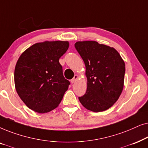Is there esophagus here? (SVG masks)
<instances>
[{"label": "esophagus", "mask_w": 148, "mask_h": 148, "mask_svg": "<svg viewBox=\"0 0 148 148\" xmlns=\"http://www.w3.org/2000/svg\"><path fill=\"white\" fill-rule=\"evenodd\" d=\"M77 79H78V75H75L74 76V77L71 79V83H75V82H76Z\"/></svg>", "instance_id": "34e87169"}]
</instances>
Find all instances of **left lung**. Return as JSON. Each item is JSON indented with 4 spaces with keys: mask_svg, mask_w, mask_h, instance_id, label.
Here are the masks:
<instances>
[{
    "mask_svg": "<svg viewBox=\"0 0 148 148\" xmlns=\"http://www.w3.org/2000/svg\"><path fill=\"white\" fill-rule=\"evenodd\" d=\"M75 47L86 65L88 79L86 94L79 100L89 110H107L118 100L123 91L124 61L114 48L97 42H77Z\"/></svg>",
    "mask_w": 148,
    "mask_h": 148,
    "instance_id": "obj_1",
    "label": "left lung"
}]
</instances>
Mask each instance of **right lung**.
<instances>
[{"mask_svg":"<svg viewBox=\"0 0 148 148\" xmlns=\"http://www.w3.org/2000/svg\"><path fill=\"white\" fill-rule=\"evenodd\" d=\"M66 41L44 42L23 52L15 69V86L28 108L39 113L58 106L70 82L64 77L59 58L69 48Z\"/></svg>","mask_w":148,"mask_h":148,"instance_id":"1","label":"right lung"}]
</instances>
